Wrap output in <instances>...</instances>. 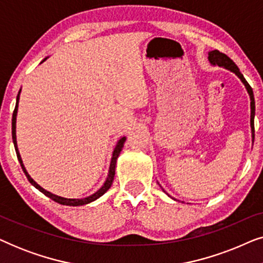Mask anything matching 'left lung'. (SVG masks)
<instances>
[{"label": "left lung", "instance_id": "obj_1", "mask_svg": "<svg viewBox=\"0 0 263 263\" xmlns=\"http://www.w3.org/2000/svg\"><path fill=\"white\" fill-rule=\"evenodd\" d=\"M208 61H210V63L212 64V66L222 67V68H225V69H228L230 71H232V73H235L237 77L239 78V80L243 82V85L246 86V89H247L248 95H249V97H250V110H251L250 111V127H251V139H253V141H254V138H255V130H254L255 99H254L253 88L250 87V85L248 84L246 79H244L243 74L240 73L239 69H238V67L236 66V63L233 62V61L230 59L229 56H226L225 53L218 51V50H212V51L208 52ZM167 196H170V195H167Z\"/></svg>", "mask_w": 263, "mask_h": 263}]
</instances>
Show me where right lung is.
Instances as JSON below:
<instances>
[{
	"instance_id": "right-lung-1",
	"label": "right lung",
	"mask_w": 263,
	"mask_h": 263,
	"mask_svg": "<svg viewBox=\"0 0 263 263\" xmlns=\"http://www.w3.org/2000/svg\"><path fill=\"white\" fill-rule=\"evenodd\" d=\"M49 57H45L44 60L42 61L41 64L44 62V61L48 60ZM20 92L21 89L17 93V97H16V105H15V110H14L13 112V118H12V136H13V143H14V147H15V152H16V156H17V160H19V163L21 165V167H23V170L25 172V175H26V177L28 181L32 185L34 186V188H37L39 192L44 194L50 199L55 201V202H59L60 204H66V206H82V204H87V203H91L93 201H96L97 199H99L100 196H103L104 194H105L107 190L110 189L111 184H112L114 182V177H115V168H116V161H117V158L120 156L122 148H123L124 146V142H125V136H122V138L118 140L116 146H115L114 148V152H112V157H111V161H110V166H109V172H107V177L105 179V182H104V184L100 186V188L97 190L96 193H93L92 195H89L87 197H82V199H67V197H62V196H59V195H55V194L48 192V190H45L44 188H42L41 185L38 184L37 182L34 181L33 178L31 177L30 175H28V172L26 170V167H25V165L23 163V159H21V156H20V152H19V148H17V143H16V116H17V107H19V99H20Z\"/></svg>"
}]
</instances>
